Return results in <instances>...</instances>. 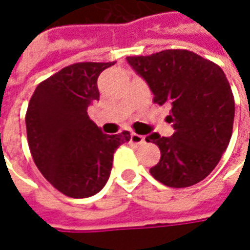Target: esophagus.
<instances>
[{"mask_svg":"<svg viewBox=\"0 0 250 250\" xmlns=\"http://www.w3.org/2000/svg\"><path fill=\"white\" fill-rule=\"evenodd\" d=\"M130 141L135 144V145H140V144H144L145 142V137L144 135H140V134H135V133H131L130 135Z\"/></svg>","mask_w":250,"mask_h":250,"instance_id":"esophagus-1","label":"esophagus"}]
</instances>
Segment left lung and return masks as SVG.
<instances>
[{
    "instance_id": "obj_1",
    "label": "left lung",
    "mask_w": 250,
    "mask_h": 250,
    "mask_svg": "<svg viewBox=\"0 0 250 250\" xmlns=\"http://www.w3.org/2000/svg\"><path fill=\"white\" fill-rule=\"evenodd\" d=\"M128 65L149 85L153 101L171 108L174 134L152 133L159 146L151 174L173 188L191 187L210 174L227 149L235 115L234 95L221 67L187 49L127 56Z\"/></svg>"
}]
</instances>
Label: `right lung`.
<instances>
[{"label":"right lung","mask_w":250,"mask_h":250,"mask_svg":"<svg viewBox=\"0 0 250 250\" xmlns=\"http://www.w3.org/2000/svg\"><path fill=\"white\" fill-rule=\"evenodd\" d=\"M115 62H80L40 83L29 102L26 130L41 174L70 198L98 194L108 183L113 153L130 133L101 131L87 109L99 99V74Z\"/></svg>","instance_id":"right-lung-1"}]
</instances>
